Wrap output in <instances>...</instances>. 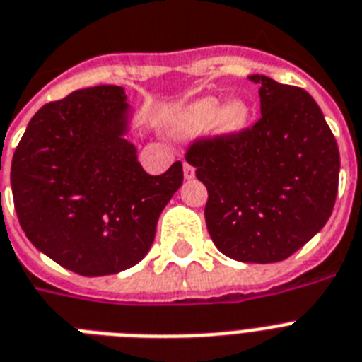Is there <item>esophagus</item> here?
I'll return each mask as SVG.
<instances>
[{"mask_svg":"<svg viewBox=\"0 0 362 362\" xmlns=\"http://www.w3.org/2000/svg\"><path fill=\"white\" fill-rule=\"evenodd\" d=\"M184 176H186L187 180L195 176V169H193V165H191L189 161H184Z\"/></svg>","mask_w":362,"mask_h":362,"instance_id":"1","label":"esophagus"}]
</instances>
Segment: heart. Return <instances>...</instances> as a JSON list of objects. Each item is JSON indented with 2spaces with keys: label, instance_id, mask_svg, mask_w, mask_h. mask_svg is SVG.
I'll return each instance as SVG.
<instances>
[{
  "label": "heart",
  "instance_id": "heart-1",
  "mask_svg": "<svg viewBox=\"0 0 362 362\" xmlns=\"http://www.w3.org/2000/svg\"><path fill=\"white\" fill-rule=\"evenodd\" d=\"M249 107L242 100H232L225 107L217 98H202L191 104L180 115L178 128L184 134H202L219 126L221 130L236 132L247 124Z\"/></svg>",
  "mask_w": 362,
  "mask_h": 362
}]
</instances>
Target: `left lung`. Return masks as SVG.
Listing matches in <instances>:
<instances>
[{
    "label": "left lung",
    "mask_w": 362,
    "mask_h": 362,
    "mask_svg": "<svg viewBox=\"0 0 362 362\" xmlns=\"http://www.w3.org/2000/svg\"><path fill=\"white\" fill-rule=\"evenodd\" d=\"M260 85V119L238 132L201 135L186 160L206 186V227L216 247L240 262L292 257L324 228L339 191L337 139L301 87Z\"/></svg>",
    "instance_id": "obj_1"
}]
</instances>
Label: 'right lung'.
Returning <instances> with one entry per match:
<instances>
[{
    "label": "right lung",
    "mask_w": 362,
    "mask_h": 362,
    "mask_svg": "<svg viewBox=\"0 0 362 362\" xmlns=\"http://www.w3.org/2000/svg\"><path fill=\"white\" fill-rule=\"evenodd\" d=\"M122 87L78 89L29 120L11 165L14 210L38 251L83 277L135 266L154 242L158 217L184 171L152 176L122 137Z\"/></svg>",
    "instance_id": "obj_1"
}]
</instances>
